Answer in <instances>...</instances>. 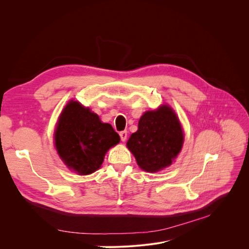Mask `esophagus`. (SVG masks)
<instances>
[{
	"instance_id": "34e87169",
	"label": "esophagus",
	"mask_w": 249,
	"mask_h": 249,
	"mask_svg": "<svg viewBox=\"0 0 249 249\" xmlns=\"http://www.w3.org/2000/svg\"><path fill=\"white\" fill-rule=\"evenodd\" d=\"M119 134H120L121 140H122L123 142L126 141V139H127V131H121Z\"/></svg>"
}]
</instances>
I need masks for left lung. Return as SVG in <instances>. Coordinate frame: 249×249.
<instances>
[{
  "label": "left lung",
  "mask_w": 249,
  "mask_h": 249,
  "mask_svg": "<svg viewBox=\"0 0 249 249\" xmlns=\"http://www.w3.org/2000/svg\"><path fill=\"white\" fill-rule=\"evenodd\" d=\"M182 143L184 133L177 114L167 105H162L141 116L138 130L130 136L127 147L141 169L156 173L173 163Z\"/></svg>",
  "instance_id": "8db88e82"
}]
</instances>
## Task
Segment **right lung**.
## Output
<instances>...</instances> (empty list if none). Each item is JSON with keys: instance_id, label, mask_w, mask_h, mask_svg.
Listing matches in <instances>:
<instances>
[{"instance_id": "1", "label": "right lung", "mask_w": 249, "mask_h": 249, "mask_svg": "<svg viewBox=\"0 0 249 249\" xmlns=\"http://www.w3.org/2000/svg\"><path fill=\"white\" fill-rule=\"evenodd\" d=\"M54 144L61 160L80 176L95 173L106 152L120 136L97 114L71 100L62 110L55 128Z\"/></svg>"}]
</instances>
